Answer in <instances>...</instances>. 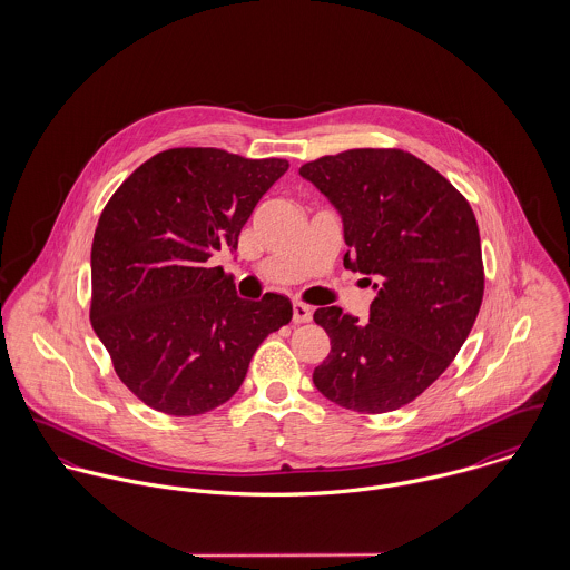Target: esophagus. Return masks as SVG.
Instances as JSON below:
<instances>
[{
    "mask_svg": "<svg viewBox=\"0 0 570 570\" xmlns=\"http://www.w3.org/2000/svg\"><path fill=\"white\" fill-rule=\"evenodd\" d=\"M292 312H294L292 321H294L296 325H301V323H309V321H312V307H309V305H305V303H301V301H294Z\"/></svg>",
    "mask_w": 570,
    "mask_h": 570,
    "instance_id": "1",
    "label": "esophagus"
}]
</instances>
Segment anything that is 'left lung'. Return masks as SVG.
Wrapping results in <instances>:
<instances>
[{
    "instance_id": "8db88e82",
    "label": "left lung",
    "mask_w": 570,
    "mask_h": 570,
    "mask_svg": "<svg viewBox=\"0 0 570 570\" xmlns=\"http://www.w3.org/2000/svg\"><path fill=\"white\" fill-rule=\"evenodd\" d=\"M298 173L342 215L344 267L373 276L377 292L364 325L340 307L316 309L331 351L314 384L355 412L406 406L452 364L483 303L472 206L439 170L402 149H348Z\"/></svg>"
}]
</instances>
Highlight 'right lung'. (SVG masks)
Listing matches in <instances>:
<instances>
[{"label": "right lung", "instance_id": "1", "mask_svg": "<svg viewBox=\"0 0 570 570\" xmlns=\"http://www.w3.org/2000/svg\"><path fill=\"white\" fill-rule=\"evenodd\" d=\"M289 168L213 147L140 164L100 213L89 321L120 382L173 416L226 404L258 344L292 321L281 294L244 301L217 252H235L258 199Z\"/></svg>", "mask_w": 570, "mask_h": 570}]
</instances>
